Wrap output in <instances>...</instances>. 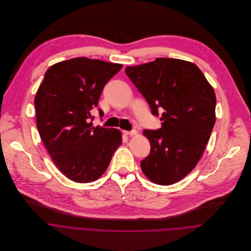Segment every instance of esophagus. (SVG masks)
Wrapping results in <instances>:
<instances>
[{"mask_svg":"<svg viewBox=\"0 0 251 251\" xmlns=\"http://www.w3.org/2000/svg\"><path fill=\"white\" fill-rule=\"evenodd\" d=\"M124 133L126 134V135H134V134H136V130H124Z\"/></svg>","mask_w":251,"mask_h":251,"instance_id":"34e87169","label":"esophagus"}]
</instances>
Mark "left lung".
<instances>
[{
    "mask_svg": "<svg viewBox=\"0 0 251 251\" xmlns=\"http://www.w3.org/2000/svg\"><path fill=\"white\" fill-rule=\"evenodd\" d=\"M162 127L144 129L150 153L140 166L159 185L174 184L187 176L201 158L216 123V95L195 64L174 58L126 68Z\"/></svg>",
    "mask_w": 251,
    "mask_h": 251,
    "instance_id": "obj_1",
    "label": "left lung"
}]
</instances>
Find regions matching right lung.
Masks as SVG:
<instances>
[{
  "label": "right lung",
  "instance_id": "add662e5",
  "mask_svg": "<svg viewBox=\"0 0 251 251\" xmlns=\"http://www.w3.org/2000/svg\"><path fill=\"white\" fill-rule=\"evenodd\" d=\"M122 64L77 57L50 67L34 99L36 126L52 161L78 183L97 180L122 143L116 128L93 126L91 110ZM103 117L104 113L99 110Z\"/></svg>",
  "mask_w": 251,
  "mask_h": 251
}]
</instances>
